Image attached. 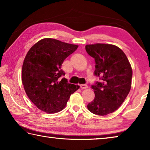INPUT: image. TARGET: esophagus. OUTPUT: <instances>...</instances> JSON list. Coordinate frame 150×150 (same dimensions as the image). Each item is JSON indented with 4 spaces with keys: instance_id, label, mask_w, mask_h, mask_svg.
<instances>
[{
    "instance_id": "1",
    "label": "esophagus",
    "mask_w": 150,
    "mask_h": 150,
    "mask_svg": "<svg viewBox=\"0 0 150 150\" xmlns=\"http://www.w3.org/2000/svg\"><path fill=\"white\" fill-rule=\"evenodd\" d=\"M80 88L82 89H85V88H88V86L87 85H80Z\"/></svg>"
}]
</instances>
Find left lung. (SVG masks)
<instances>
[{
	"mask_svg": "<svg viewBox=\"0 0 150 150\" xmlns=\"http://www.w3.org/2000/svg\"><path fill=\"white\" fill-rule=\"evenodd\" d=\"M86 52L95 61L94 75L99 77L91 88L95 97L87 108L96 115L105 116L120 107L131 88L132 69L123 51L114 45H87Z\"/></svg>",
	"mask_w": 150,
	"mask_h": 150,
	"instance_id": "left-lung-1",
	"label": "left lung"
}]
</instances>
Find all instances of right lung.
I'll return each instance as SVG.
<instances>
[{
	"label": "right lung",
	"instance_id": "1",
	"mask_svg": "<svg viewBox=\"0 0 150 150\" xmlns=\"http://www.w3.org/2000/svg\"><path fill=\"white\" fill-rule=\"evenodd\" d=\"M78 45L44 38L30 48L22 65V81L27 96L40 110L55 113L65 108L79 86L68 83L61 69Z\"/></svg>",
	"mask_w": 150,
	"mask_h": 150
}]
</instances>
